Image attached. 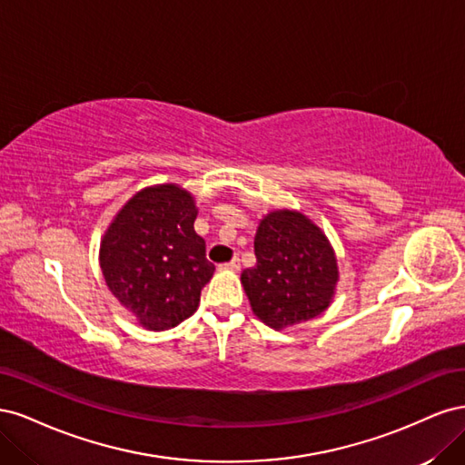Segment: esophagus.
<instances>
[{"label": "esophagus", "mask_w": 465, "mask_h": 465, "mask_svg": "<svg viewBox=\"0 0 465 465\" xmlns=\"http://www.w3.org/2000/svg\"><path fill=\"white\" fill-rule=\"evenodd\" d=\"M219 270H232V272H238V270H241V262H238V258H232V260L227 262V263H221Z\"/></svg>", "instance_id": "1"}]
</instances>
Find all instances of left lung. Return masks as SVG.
<instances>
[{"label":"left lung","mask_w":465,"mask_h":465,"mask_svg":"<svg viewBox=\"0 0 465 465\" xmlns=\"http://www.w3.org/2000/svg\"><path fill=\"white\" fill-rule=\"evenodd\" d=\"M256 265L241 279L254 314L275 330L320 316L337 283L335 254L316 224L297 211H273L254 238Z\"/></svg>","instance_id":"8db88e82"}]
</instances>
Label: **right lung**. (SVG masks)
Returning <instances> with one entry per match:
<instances>
[{
	"label": "right lung",
	"instance_id": "right-lung-1",
	"mask_svg": "<svg viewBox=\"0 0 465 465\" xmlns=\"http://www.w3.org/2000/svg\"><path fill=\"white\" fill-rule=\"evenodd\" d=\"M193 198L174 184L145 188L124 205L101 244L112 294L143 328L163 331L190 318L215 265L193 231Z\"/></svg>",
	"mask_w": 465,
	"mask_h": 465
}]
</instances>
